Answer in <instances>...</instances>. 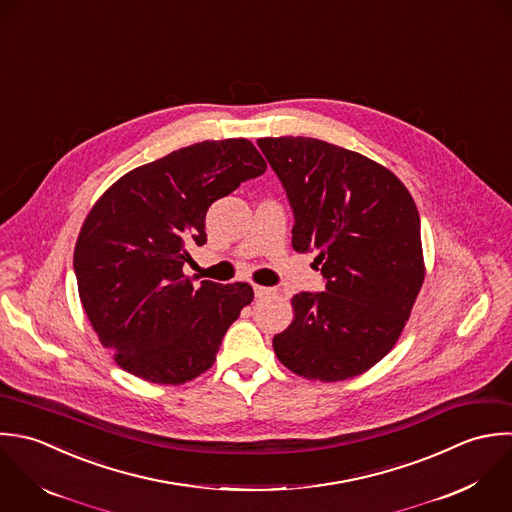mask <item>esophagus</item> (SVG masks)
Returning a JSON list of instances; mask_svg holds the SVG:
<instances>
[{
	"instance_id": "1",
	"label": "esophagus",
	"mask_w": 512,
	"mask_h": 512,
	"mask_svg": "<svg viewBox=\"0 0 512 512\" xmlns=\"http://www.w3.org/2000/svg\"><path fill=\"white\" fill-rule=\"evenodd\" d=\"M253 291H255V297H257V299H263V297L273 295V289H269V287H261V285H255V287H253Z\"/></svg>"
}]
</instances>
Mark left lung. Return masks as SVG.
Wrapping results in <instances>:
<instances>
[{
	"mask_svg": "<svg viewBox=\"0 0 512 512\" xmlns=\"http://www.w3.org/2000/svg\"><path fill=\"white\" fill-rule=\"evenodd\" d=\"M287 191L293 249L315 251L325 291L291 299L295 319L273 339L295 375L345 381L401 337L425 281L421 219L409 189L373 159L313 137H263Z\"/></svg>",
	"mask_w": 512,
	"mask_h": 512,
	"instance_id": "obj_1",
	"label": "left lung"
}]
</instances>
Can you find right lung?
I'll list each match as a JSON object with an SVG mask.
<instances>
[{
    "label": "right lung",
    "mask_w": 512,
    "mask_h": 512,
    "mask_svg": "<svg viewBox=\"0 0 512 512\" xmlns=\"http://www.w3.org/2000/svg\"><path fill=\"white\" fill-rule=\"evenodd\" d=\"M265 169L249 139L203 141L125 173L91 207L73 269L87 319L121 369L181 385L213 365L253 289L213 281L193 289L183 275L187 245L207 243L213 201Z\"/></svg>",
    "instance_id": "right-lung-1"
}]
</instances>
